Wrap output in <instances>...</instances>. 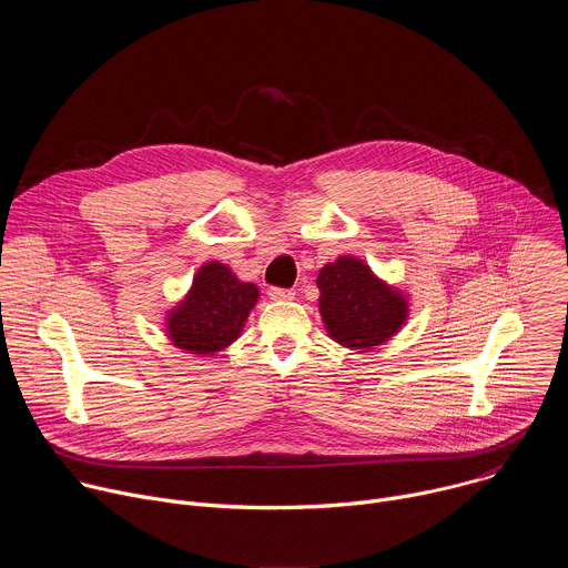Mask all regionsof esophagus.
I'll return each mask as SVG.
<instances>
[{
    "label": "esophagus",
    "mask_w": 568,
    "mask_h": 568,
    "mask_svg": "<svg viewBox=\"0 0 568 568\" xmlns=\"http://www.w3.org/2000/svg\"><path fill=\"white\" fill-rule=\"evenodd\" d=\"M270 298L272 301H292L294 292L292 290H283V287H272L270 290Z\"/></svg>",
    "instance_id": "esophagus-1"
}]
</instances>
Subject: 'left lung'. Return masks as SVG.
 Here are the masks:
<instances>
[{
    "label": "left lung",
    "instance_id": "obj_1",
    "mask_svg": "<svg viewBox=\"0 0 568 568\" xmlns=\"http://www.w3.org/2000/svg\"><path fill=\"white\" fill-rule=\"evenodd\" d=\"M318 314L328 337L368 353L390 342L409 318V294L379 278L357 256H339L318 270Z\"/></svg>",
    "mask_w": 568,
    "mask_h": 568
}]
</instances>
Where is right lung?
Here are the masks:
<instances>
[{
  "mask_svg": "<svg viewBox=\"0 0 568 568\" xmlns=\"http://www.w3.org/2000/svg\"><path fill=\"white\" fill-rule=\"evenodd\" d=\"M258 287L240 281L220 261L204 263L189 292L164 316L169 342L193 357H211L231 346L258 303Z\"/></svg>",
  "mask_w": 568,
  "mask_h": 568,
  "instance_id": "1",
  "label": "right lung"
}]
</instances>
